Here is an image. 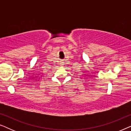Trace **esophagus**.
Wrapping results in <instances>:
<instances>
[{
	"label": "esophagus",
	"instance_id": "1",
	"mask_svg": "<svg viewBox=\"0 0 131 131\" xmlns=\"http://www.w3.org/2000/svg\"><path fill=\"white\" fill-rule=\"evenodd\" d=\"M63 62H61V65H63Z\"/></svg>",
	"mask_w": 131,
	"mask_h": 131
}]
</instances>
